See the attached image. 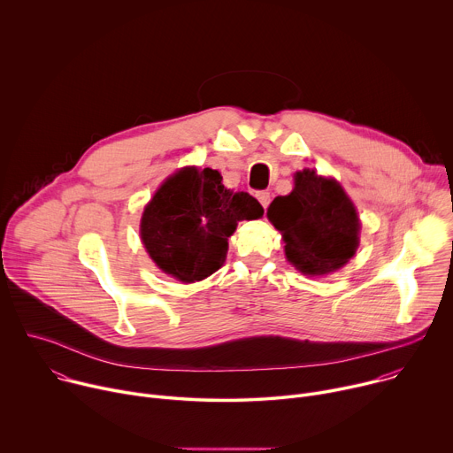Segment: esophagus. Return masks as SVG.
Instances as JSON below:
<instances>
[{"instance_id": "34e87169", "label": "esophagus", "mask_w": 453, "mask_h": 453, "mask_svg": "<svg viewBox=\"0 0 453 453\" xmlns=\"http://www.w3.org/2000/svg\"><path fill=\"white\" fill-rule=\"evenodd\" d=\"M256 199L260 201V204L264 206V210H267V206L271 204V193H269V191H257V193H256Z\"/></svg>"}]
</instances>
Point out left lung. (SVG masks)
I'll list each match as a JSON object with an SVG mask.
<instances>
[{
	"mask_svg": "<svg viewBox=\"0 0 453 453\" xmlns=\"http://www.w3.org/2000/svg\"><path fill=\"white\" fill-rule=\"evenodd\" d=\"M269 220L283 234L287 260L306 276H322L349 262L358 247L360 222L346 191L335 179L304 168L294 189L276 197Z\"/></svg>",
	"mask_w": 453,
	"mask_h": 453,
	"instance_id": "obj_1",
	"label": "left lung"
}]
</instances>
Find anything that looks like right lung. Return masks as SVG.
Masks as SVG:
<instances>
[{
    "label": "right lung",
    "mask_w": 453,
    "mask_h": 453,
    "mask_svg": "<svg viewBox=\"0 0 453 453\" xmlns=\"http://www.w3.org/2000/svg\"><path fill=\"white\" fill-rule=\"evenodd\" d=\"M262 204L247 191L224 188L217 170L186 166L170 175L145 206L140 233L154 264L182 283L222 267L227 238L240 220L260 219Z\"/></svg>",
    "instance_id": "1"
}]
</instances>
